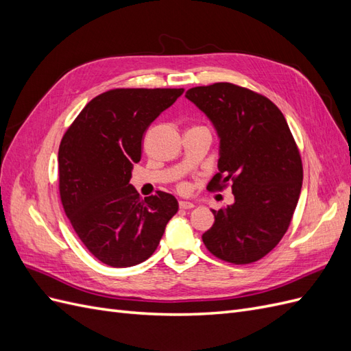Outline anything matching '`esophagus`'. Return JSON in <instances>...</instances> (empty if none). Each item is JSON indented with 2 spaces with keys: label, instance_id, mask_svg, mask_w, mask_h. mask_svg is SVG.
Wrapping results in <instances>:
<instances>
[{
  "label": "esophagus",
  "instance_id": "obj_1",
  "mask_svg": "<svg viewBox=\"0 0 351 351\" xmlns=\"http://www.w3.org/2000/svg\"><path fill=\"white\" fill-rule=\"evenodd\" d=\"M195 202H189V200H180L178 202V206L182 208V209H192V208H195Z\"/></svg>",
  "mask_w": 351,
  "mask_h": 351
}]
</instances>
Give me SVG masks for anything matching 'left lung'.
<instances>
[{"label":"left lung","mask_w":351,"mask_h":351,"mask_svg":"<svg viewBox=\"0 0 351 351\" xmlns=\"http://www.w3.org/2000/svg\"><path fill=\"white\" fill-rule=\"evenodd\" d=\"M219 139V173L209 189L231 182L234 204L210 209L204 240L217 258L236 265L262 259L282 239L299 202L303 168L282 112L268 98L232 83L186 92Z\"/></svg>","instance_id":"8db88e82"}]
</instances>
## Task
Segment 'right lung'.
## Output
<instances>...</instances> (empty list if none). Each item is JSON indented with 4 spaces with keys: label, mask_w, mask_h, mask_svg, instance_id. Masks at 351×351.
<instances>
[{
    "label": "right lung",
    "mask_w": 351,
    "mask_h": 351,
    "mask_svg": "<svg viewBox=\"0 0 351 351\" xmlns=\"http://www.w3.org/2000/svg\"><path fill=\"white\" fill-rule=\"evenodd\" d=\"M183 89H114L82 110L58 151L60 196L74 231L102 263L127 268L158 247L178 210L165 192L145 197L130 184L142 137Z\"/></svg>",
    "instance_id": "right-lung-1"
}]
</instances>
